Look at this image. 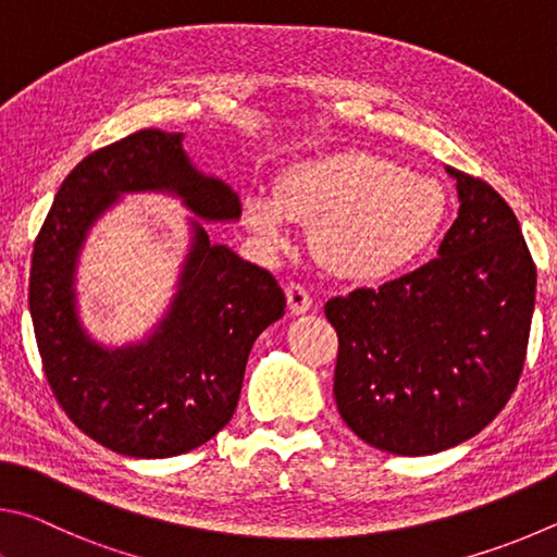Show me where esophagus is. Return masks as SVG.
Masks as SVG:
<instances>
[{"instance_id": "34e87169", "label": "esophagus", "mask_w": 557, "mask_h": 557, "mask_svg": "<svg viewBox=\"0 0 557 557\" xmlns=\"http://www.w3.org/2000/svg\"><path fill=\"white\" fill-rule=\"evenodd\" d=\"M286 300H288L290 315H304L310 308H313V298H310L308 290L298 284H290L286 288Z\"/></svg>"}]
</instances>
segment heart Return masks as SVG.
Masks as SVG:
<instances>
[{
    "instance_id": "obj_1",
    "label": "heart",
    "mask_w": 557,
    "mask_h": 557,
    "mask_svg": "<svg viewBox=\"0 0 557 557\" xmlns=\"http://www.w3.org/2000/svg\"><path fill=\"white\" fill-rule=\"evenodd\" d=\"M447 214L433 175L367 151H333L288 163L273 198L244 195L242 222L273 249H288L290 222L310 224V251L330 276L382 284L423 257Z\"/></svg>"
}]
</instances>
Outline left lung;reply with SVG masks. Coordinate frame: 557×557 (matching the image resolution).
Masks as SVG:
<instances>
[{
	"instance_id": "1",
	"label": "left lung",
	"mask_w": 557,
	"mask_h": 557,
	"mask_svg": "<svg viewBox=\"0 0 557 557\" xmlns=\"http://www.w3.org/2000/svg\"><path fill=\"white\" fill-rule=\"evenodd\" d=\"M445 171L460 212L437 259L325 306L339 337V416L404 457L443 453L494 421L521 376L535 304V267L509 205L484 181Z\"/></svg>"
}]
</instances>
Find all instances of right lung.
Wrapping results in <instances>:
<instances>
[{
  "mask_svg": "<svg viewBox=\"0 0 557 557\" xmlns=\"http://www.w3.org/2000/svg\"><path fill=\"white\" fill-rule=\"evenodd\" d=\"M183 139L144 129L77 163L38 232L28 276V310L58 404L92 441L146 460L195 450L230 423L251 345L286 313L267 269L210 242L205 222H237L239 195L202 173ZM139 191L171 194L194 212L189 247L162 318L139 341L110 346L79 315L76 269L94 224Z\"/></svg>",
  "mask_w": 557,
  "mask_h": 557,
  "instance_id": "right-lung-1",
  "label": "right lung"
}]
</instances>
